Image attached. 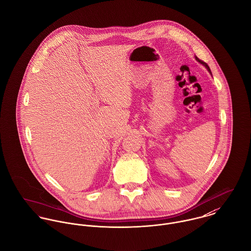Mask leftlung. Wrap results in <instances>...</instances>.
I'll return each instance as SVG.
<instances>
[{"mask_svg": "<svg viewBox=\"0 0 251 251\" xmlns=\"http://www.w3.org/2000/svg\"><path fill=\"white\" fill-rule=\"evenodd\" d=\"M195 58H196V60H197V61H198V62H199V63H200V64H202V65H204V66H205V67H206V69H207V70H208V71H209V72H211V70H210V68H209V66H208V65H207V64H206V63H205V62H203V61H201V60H200V59H198V58H197V57H195ZM211 74H212V72H211Z\"/></svg>", "mask_w": 251, "mask_h": 251, "instance_id": "1", "label": "left lung"}]
</instances>
